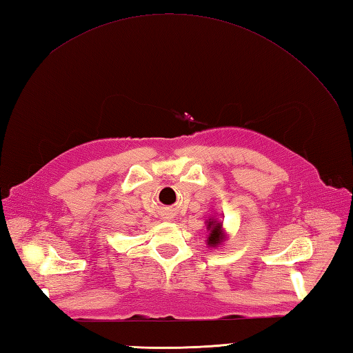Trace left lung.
Returning <instances> with one entry per match:
<instances>
[{
	"instance_id": "obj_1",
	"label": "left lung",
	"mask_w": 353,
	"mask_h": 353,
	"mask_svg": "<svg viewBox=\"0 0 353 353\" xmlns=\"http://www.w3.org/2000/svg\"><path fill=\"white\" fill-rule=\"evenodd\" d=\"M206 229L209 232L206 238L208 247H221L223 243L228 239V234L223 229V223L216 220L215 215L206 220Z\"/></svg>"
}]
</instances>
